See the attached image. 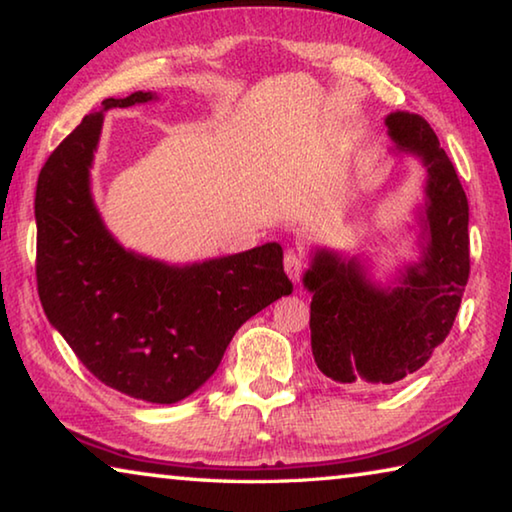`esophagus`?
Segmentation results:
<instances>
[{
	"mask_svg": "<svg viewBox=\"0 0 512 512\" xmlns=\"http://www.w3.org/2000/svg\"><path fill=\"white\" fill-rule=\"evenodd\" d=\"M284 271H287L291 282H300V275L305 271V257L296 250H287L284 253Z\"/></svg>",
	"mask_w": 512,
	"mask_h": 512,
	"instance_id": "obj_1",
	"label": "esophagus"
}]
</instances>
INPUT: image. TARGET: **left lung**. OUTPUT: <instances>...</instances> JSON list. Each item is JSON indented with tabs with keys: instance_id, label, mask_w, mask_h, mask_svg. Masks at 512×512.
<instances>
[{
	"instance_id": "obj_1",
	"label": "left lung",
	"mask_w": 512,
	"mask_h": 512,
	"mask_svg": "<svg viewBox=\"0 0 512 512\" xmlns=\"http://www.w3.org/2000/svg\"><path fill=\"white\" fill-rule=\"evenodd\" d=\"M391 153L424 167L413 207L418 257L377 275L368 253L314 246L302 284L311 293V352L325 377L352 386L395 384L445 341L470 275V207L454 164L427 119L395 110L384 119Z\"/></svg>"
}]
</instances>
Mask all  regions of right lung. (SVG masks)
Returning a JSON list of instances; mask_svg holds the SVG:
<instances>
[{"label":"right lung","instance_id":"right-lung-1","mask_svg":"<svg viewBox=\"0 0 512 512\" xmlns=\"http://www.w3.org/2000/svg\"><path fill=\"white\" fill-rule=\"evenodd\" d=\"M158 101L106 99L42 167L36 187L38 293L51 327L103 384L135 400L176 404L219 368L237 329L289 296L282 246L169 264L124 248L92 196L106 110Z\"/></svg>","mask_w":512,"mask_h":512}]
</instances>
